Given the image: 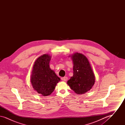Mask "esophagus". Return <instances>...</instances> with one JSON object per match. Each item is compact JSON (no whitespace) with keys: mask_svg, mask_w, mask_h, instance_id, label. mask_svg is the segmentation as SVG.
<instances>
[{"mask_svg":"<svg viewBox=\"0 0 125 125\" xmlns=\"http://www.w3.org/2000/svg\"><path fill=\"white\" fill-rule=\"evenodd\" d=\"M62 80H63L64 81H65V82H66V81L67 80V77H66V76H65V77H64L62 78Z\"/></svg>","mask_w":125,"mask_h":125,"instance_id":"obj_1","label":"esophagus"}]
</instances>
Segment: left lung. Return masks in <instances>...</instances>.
<instances>
[{
  "mask_svg": "<svg viewBox=\"0 0 125 125\" xmlns=\"http://www.w3.org/2000/svg\"><path fill=\"white\" fill-rule=\"evenodd\" d=\"M71 58L73 74L67 84L75 93L83 94L91 89L95 82V76L85 56L76 52L72 55Z\"/></svg>",
  "mask_w": 125,
  "mask_h": 125,
  "instance_id": "8db88e82",
  "label": "left lung"
}]
</instances>
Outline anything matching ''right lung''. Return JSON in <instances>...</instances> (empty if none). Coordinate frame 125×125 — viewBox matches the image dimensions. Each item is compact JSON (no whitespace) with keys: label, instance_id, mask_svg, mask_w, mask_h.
Returning a JSON list of instances; mask_svg holds the SVG:
<instances>
[{"label":"right lung","instance_id":"obj_1","mask_svg":"<svg viewBox=\"0 0 125 125\" xmlns=\"http://www.w3.org/2000/svg\"><path fill=\"white\" fill-rule=\"evenodd\" d=\"M51 56L45 54L39 57L34 63L31 75L32 87L43 96L51 95L60 79L52 70L49 65Z\"/></svg>","mask_w":125,"mask_h":125}]
</instances>
